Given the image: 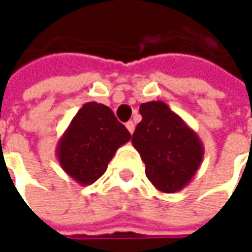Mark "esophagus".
Returning a JSON list of instances; mask_svg holds the SVG:
<instances>
[{
	"label": "esophagus",
	"mask_w": 252,
	"mask_h": 252,
	"mask_svg": "<svg viewBox=\"0 0 252 252\" xmlns=\"http://www.w3.org/2000/svg\"><path fill=\"white\" fill-rule=\"evenodd\" d=\"M126 127H127V130H129V133H130V134H133V131H134V123H133V122H127V123H126Z\"/></svg>",
	"instance_id": "1"
}]
</instances>
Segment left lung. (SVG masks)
Listing matches in <instances>:
<instances>
[{
    "mask_svg": "<svg viewBox=\"0 0 252 252\" xmlns=\"http://www.w3.org/2000/svg\"><path fill=\"white\" fill-rule=\"evenodd\" d=\"M141 122L131 136L133 147L146 164V175L162 193L184 189L203 160L198 133L162 101L140 105Z\"/></svg>",
    "mask_w": 252,
    "mask_h": 252,
    "instance_id": "left-lung-1",
    "label": "left lung"
}]
</instances>
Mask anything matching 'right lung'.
Returning <instances> with one entry per match:
<instances>
[{
    "instance_id": "obj_1",
    "label": "right lung",
    "mask_w": 252,
    "mask_h": 252,
    "mask_svg": "<svg viewBox=\"0 0 252 252\" xmlns=\"http://www.w3.org/2000/svg\"><path fill=\"white\" fill-rule=\"evenodd\" d=\"M130 139L111 108L87 102L60 137L56 157L67 175L87 187L103 175L116 150Z\"/></svg>"
}]
</instances>
